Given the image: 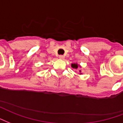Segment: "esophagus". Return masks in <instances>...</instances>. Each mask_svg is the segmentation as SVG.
I'll return each mask as SVG.
<instances>
[{"mask_svg":"<svg viewBox=\"0 0 123 123\" xmlns=\"http://www.w3.org/2000/svg\"><path fill=\"white\" fill-rule=\"evenodd\" d=\"M64 58H65V56H64V55H59V58H60V59L63 60V59H64Z\"/></svg>","mask_w":123,"mask_h":123,"instance_id":"1","label":"esophagus"}]
</instances>
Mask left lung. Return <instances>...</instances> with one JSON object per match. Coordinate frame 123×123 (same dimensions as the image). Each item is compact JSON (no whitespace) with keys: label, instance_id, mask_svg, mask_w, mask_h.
Listing matches in <instances>:
<instances>
[{"label":"left lung","instance_id":"8db88e82","mask_svg":"<svg viewBox=\"0 0 123 123\" xmlns=\"http://www.w3.org/2000/svg\"><path fill=\"white\" fill-rule=\"evenodd\" d=\"M72 68H74V69H77V68H78V65L77 64H75V63H73L72 65Z\"/></svg>","mask_w":123,"mask_h":123}]
</instances>
